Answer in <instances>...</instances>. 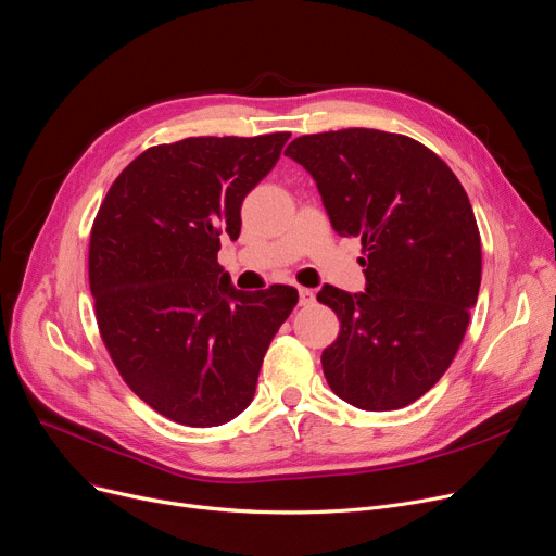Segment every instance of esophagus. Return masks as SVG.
<instances>
[{"mask_svg":"<svg viewBox=\"0 0 556 556\" xmlns=\"http://www.w3.org/2000/svg\"><path fill=\"white\" fill-rule=\"evenodd\" d=\"M313 302H316V293L311 288H300V306H311Z\"/></svg>","mask_w":556,"mask_h":556,"instance_id":"34e87169","label":"esophagus"}]
</instances>
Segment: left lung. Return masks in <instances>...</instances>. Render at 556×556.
<instances>
[{
    "mask_svg": "<svg viewBox=\"0 0 556 556\" xmlns=\"http://www.w3.org/2000/svg\"><path fill=\"white\" fill-rule=\"evenodd\" d=\"M286 156L316 181L333 231L364 245L366 291L318 293L341 320L323 352L329 389L364 412L408 406L445 375L477 304L481 240L466 190L402 134H311Z\"/></svg>",
    "mask_w": 556,
    "mask_h": 556,
    "instance_id": "obj_1",
    "label": "left lung"
}]
</instances>
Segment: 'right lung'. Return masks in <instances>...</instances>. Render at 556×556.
I'll return each mask as SVG.
<instances>
[{
  "mask_svg": "<svg viewBox=\"0 0 556 556\" xmlns=\"http://www.w3.org/2000/svg\"><path fill=\"white\" fill-rule=\"evenodd\" d=\"M288 131L156 144L109 188L90 231L88 279L102 341L129 389L188 427L250 406L293 286L238 291L218 263L240 204L279 161Z\"/></svg>",
  "mask_w": 556,
  "mask_h": 556,
  "instance_id": "add662e5",
  "label": "right lung"
}]
</instances>
